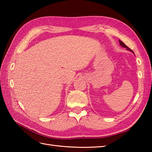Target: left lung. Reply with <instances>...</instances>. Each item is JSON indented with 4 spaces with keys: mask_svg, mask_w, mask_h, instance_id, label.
I'll list each match as a JSON object with an SVG mask.
<instances>
[{
    "mask_svg": "<svg viewBox=\"0 0 152 152\" xmlns=\"http://www.w3.org/2000/svg\"><path fill=\"white\" fill-rule=\"evenodd\" d=\"M119 44H120V45H121V46H122V47H124V48H127V49L128 50H129V51H131V52H133V53H134V52H133V51H132L131 49H129V48L127 46H126V45L124 43V42H123L122 41H121V40H119Z\"/></svg>",
    "mask_w": 152,
    "mask_h": 152,
    "instance_id": "1",
    "label": "left lung"
}]
</instances>
